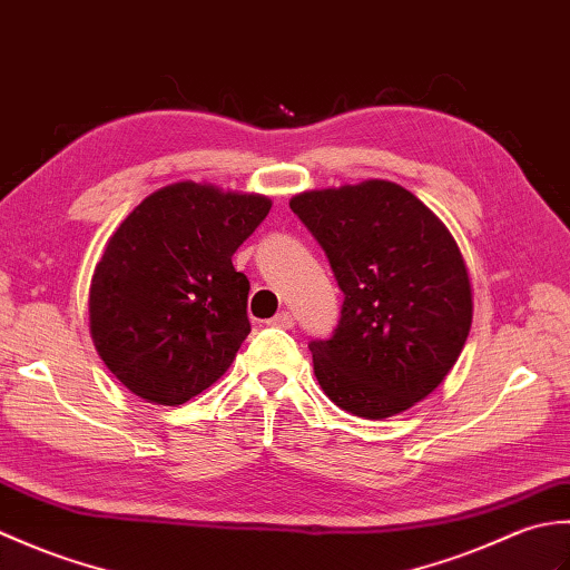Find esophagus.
<instances>
[{
    "mask_svg": "<svg viewBox=\"0 0 570 570\" xmlns=\"http://www.w3.org/2000/svg\"><path fill=\"white\" fill-rule=\"evenodd\" d=\"M269 325H274V328L288 331V328H294V316L288 311H282V313H276V316L269 321Z\"/></svg>",
    "mask_w": 570,
    "mask_h": 570,
    "instance_id": "1",
    "label": "esophagus"
}]
</instances>
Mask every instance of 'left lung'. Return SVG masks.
Instances as JSON below:
<instances>
[{
	"instance_id": "1",
	"label": "left lung",
	"mask_w": 570,
	"mask_h": 570,
	"mask_svg": "<svg viewBox=\"0 0 570 570\" xmlns=\"http://www.w3.org/2000/svg\"><path fill=\"white\" fill-rule=\"evenodd\" d=\"M292 210L331 262L345 294L331 341H313V370L331 402L390 419L451 372L472 323V292L453 235L392 180L306 190Z\"/></svg>"
}]
</instances>
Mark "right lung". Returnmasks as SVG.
<instances>
[{
  "label": "right lung",
  "mask_w": 570,
  "mask_h": 570,
  "mask_svg": "<svg viewBox=\"0 0 570 570\" xmlns=\"http://www.w3.org/2000/svg\"><path fill=\"white\" fill-rule=\"evenodd\" d=\"M269 208L257 193L180 180L144 198L107 239L90 333L131 394L186 404L233 365L249 335V282L233 254Z\"/></svg>",
  "instance_id": "1"
}]
</instances>
